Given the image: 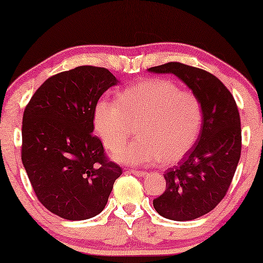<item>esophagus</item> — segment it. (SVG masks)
<instances>
[{"label": "esophagus", "instance_id": "1", "mask_svg": "<svg viewBox=\"0 0 263 263\" xmlns=\"http://www.w3.org/2000/svg\"><path fill=\"white\" fill-rule=\"evenodd\" d=\"M130 172L133 175L138 176V177H143V176L147 175L146 171H140V170H130Z\"/></svg>", "mask_w": 263, "mask_h": 263}]
</instances>
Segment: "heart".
Returning <instances> with one entry per match:
<instances>
[{
    "label": "heart",
    "instance_id": "heart-1",
    "mask_svg": "<svg viewBox=\"0 0 263 263\" xmlns=\"http://www.w3.org/2000/svg\"><path fill=\"white\" fill-rule=\"evenodd\" d=\"M202 122L203 107L196 93L160 78L138 82L124 89L118 100H99L95 109L96 130L112 152L124 146L139 127L140 138L115 156L138 166L161 159L177 163L195 145Z\"/></svg>",
    "mask_w": 263,
    "mask_h": 263
}]
</instances>
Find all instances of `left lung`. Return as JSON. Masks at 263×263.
<instances>
[{"label":"left lung","mask_w":263,"mask_h":263,"mask_svg":"<svg viewBox=\"0 0 263 263\" xmlns=\"http://www.w3.org/2000/svg\"><path fill=\"white\" fill-rule=\"evenodd\" d=\"M148 70L176 75L202 103L203 122L195 147L165 172L166 189L153 200L164 218L193 220L214 210L231 184L242 149L238 107L226 86L200 68L168 62Z\"/></svg>","instance_id":"left-lung-1"}]
</instances>
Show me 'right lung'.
I'll use <instances>...</instances> for the list:
<instances>
[{
	"label": "right lung",
	"mask_w": 263,
	"mask_h": 263,
	"mask_svg": "<svg viewBox=\"0 0 263 263\" xmlns=\"http://www.w3.org/2000/svg\"><path fill=\"white\" fill-rule=\"evenodd\" d=\"M116 84L106 68L80 66L45 80L25 107L24 167L39 202L61 218L99 214L122 175L92 134L97 103Z\"/></svg>",
	"instance_id": "obj_1"
}]
</instances>
